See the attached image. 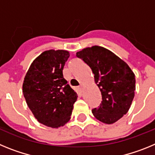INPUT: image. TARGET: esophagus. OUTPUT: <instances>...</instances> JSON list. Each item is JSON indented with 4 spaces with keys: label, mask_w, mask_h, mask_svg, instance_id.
Returning <instances> with one entry per match:
<instances>
[{
    "label": "esophagus",
    "mask_w": 155,
    "mask_h": 155,
    "mask_svg": "<svg viewBox=\"0 0 155 155\" xmlns=\"http://www.w3.org/2000/svg\"><path fill=\"white\" fill-rule=\"evenodd\" d=\"M83 86L81 85V86H79V87H78V88H77V90H78V91H79V92H82V91H83Z\"/></svg>",
    "instance_id": "1"
}]
</instances>
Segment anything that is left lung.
<instances>
[{
  "mask_svg": "<svg viewBox=\"0 0 155 155\" xmlns=\"http://www.w3.org/2000/svg\"><path fill=\"white\" fill-rule=\"evenodd\" d=\"M92 70L94 81L101 93V104L92 110L94 117L112 124L126 115L134 100L135 75L118 56L99 46L87 48L76 53Z\"/></svg>",
  "mask_w": 155,
  "mask_h": 155,
  "instance_id": "8db88e82",
  "label": "left lung"
}]
</instances>
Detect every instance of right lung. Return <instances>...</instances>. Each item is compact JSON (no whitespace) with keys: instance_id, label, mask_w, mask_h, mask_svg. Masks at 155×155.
<instances>
[{"instance_id":"add662e5","label":"right lung","mask_w":155,"mask_h":155,"mask_svg":"<svg viewBox=\"0 0 155 155\" xmlns=\"http://www.w3.org/2000/svg\"><path fill=\"white\" fill-rule=\"evenodd\" d=\"M68 58L67 51H46L33 61L24 78L22 93L28 107L40 123L49 127L68 122L77 99L63 77Z\"/></svg>"}]
</instances>
